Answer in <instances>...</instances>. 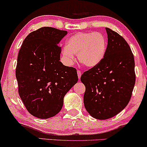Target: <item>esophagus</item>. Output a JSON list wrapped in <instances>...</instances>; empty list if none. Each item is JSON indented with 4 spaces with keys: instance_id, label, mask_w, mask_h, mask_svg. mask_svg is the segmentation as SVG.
<instances>
[{
    "instance_id": "34e87169",
    "label": "esophagus",
    "mask_w": 147,
    "mask_h": 147,
    "mask_svg": "<svg viewBox=\"0 0 147 147\" xmlns=\"http://www.w3.org/2000/svg\"><path fill=\"white\" fill-rule=\"evenodd\" d=\"M77 73H78V78H79V80H80V78H81V76H82V72H81V71H80V70H78Z\"/></svg>"
}]
</instances>
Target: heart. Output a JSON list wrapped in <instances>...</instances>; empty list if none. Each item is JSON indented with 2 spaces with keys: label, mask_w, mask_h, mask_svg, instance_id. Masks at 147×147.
Returning <instances> with one entry per match:
<instances>
[{
  "label": "heart",
  "mask_w": 147,
  "mask_h": 147,
  "mask_svg": "<svg viewBox=\"0 0 147 147\" xmlns=\"http://www.w3.org/2000/svg\"><path fill=\"white\" fill-rule=\"evenodd\" d=\"M107 41L99 32L78 33L68 38L66 47L62 49V55L67 63H73L78 55L82 65L94 67L98 65L106 55Z\"/></svg>",
  "instance_id": "b5f03b06"
}]
</instances>
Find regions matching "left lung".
<instances>
[{"label": "left lung", "instance_id": "8db88e82", "mask_svg": "<svg viewBox=\"0 0 147 147\" xmlns=\"http://www.w3.org/2000/svg\"><path fill=\"white\" fill-rule=\"evenodd\" d=\"M108 45L104 59L84 72V103L92 117L106 120L127 106L135 84L134 59L130 46L122 36L106 28Z\"/></svg>", "mask_w": 147, "mask_h": 147}]
</instances>
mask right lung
<instances>
[{
	"instance_id": "add662e5",
	"label": "right lung",
	"mask_w": 147,
	"mask_h": 147,
	"mask_svg": "<svg viewBox=\"0 0 147 147\" xmlns=\"http://www.w3.org/2000/svg\"><path fill=\"white\" fill-rule=\"evenodd\" d=\"M67 32L41 27L31 32L22 44L16 67L19 94L28 112L46 119L59 113L66 93L77 83L74 67L60 60V41Z\"/></svg>"
}]
</instances>
